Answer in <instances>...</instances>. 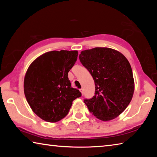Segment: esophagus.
Returning <instances> with one entry per match:
<instances>
[{"instance_id": "34e87169", "label": "esophagus", "mask_w": 157, "mask_h": 157, "mask_svg": "<svg viewBox=\"0 0 157 157\" xmlns=\"http://www.w3.org/2000/svg\"><path fill=\"white\" fill-rule=\"evenodd\" d=\"M79 91L81 92V94H82V95H84V90H83V89H79Z\"/></svg>"}]
</instances>
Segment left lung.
<instances>
[{
    "label": "left lung",
    "mask_w": 157,
    "mask_h": 157,
    "mask_svg": "<svg viewBox=\"0 0 157 157\" xmlns=\"http://www.w3.org/2000/svg\"><path fill=\"white\" fill-rule=\"evenodd\" d=\"M79 57L95 82V95L84 101L89 111L102 121L116 118L125 110L134 91L128 60L122 53L109 48L85 50Z\"/></svg>",
    "instance_id": "obj_1"
}]
</instances>
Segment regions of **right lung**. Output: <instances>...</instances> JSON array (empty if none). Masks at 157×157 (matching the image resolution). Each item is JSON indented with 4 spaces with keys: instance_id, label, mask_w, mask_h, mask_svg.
Wrapping results in <instances>:
<instances>
[{
    "instance_id": "right-lung-1",
    "label": "right lung",
    "mask_w": 157,
    "mask_h": 157,
    "mask_svg": "<svg viewBox=\"0 0 157 157\" xmlns=\"http://www.w3.org/2000/svg\"><path fill=\"white\" fill-rule=\"evenodd\" d=\"M77 50H53L32 62L24 78V94L33 112L49 123L67 115L73 101L82 95L71 87L69 71L78 59Z\"/></svg>"
}]
</instances>
